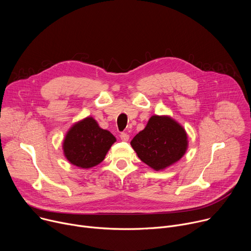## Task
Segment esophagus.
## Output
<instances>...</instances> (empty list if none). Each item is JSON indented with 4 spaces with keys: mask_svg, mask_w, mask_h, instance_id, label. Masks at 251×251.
Wrapping results in <instances>:
<instances>
[{
    "mask_svg": "<svg viewBox=\"0 0 251 251\" xmlns=\"http://www.w3.org/2000/svg\"><path fill=\"white\" fill-rule=\"evenodd\" d=\"M120 138H121L122 141H128L129 140V135L127 133L123 132V133L120 134Z\"/></svg>",
    "mask_w": 251,
    "mask_h": 251,
    "instance_id": "1",
    "label": "esophagus"
}]
</instances>
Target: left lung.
I'll use <instances>...</instances> for the list:
<instances>
[{"label": "left lung", "instance_id": "left-lung-1", "mask_svg": "<svg viewBox=\"0 0 251 251\" xmlns=\"http://www.w3.org/2000/svg\"><path fill=\"white\" fill-rule=\"evenodd\" d=\"M142 162L156 171L175 164L186 153L188 136L185 129L169 116H152L145 129L131 141Z\"/></svg>", "mask_w": 251, "mask_h": 251}]
</instances>
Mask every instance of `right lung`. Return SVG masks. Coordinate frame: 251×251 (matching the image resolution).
<instances>
[{
    "instance_id": "1",
    "label": "right lung",
    "mask_w": 251,
    "mask_h": 251,
    "mask_svg": "<svg viewBox=\"0 0 251 251\" xmlns=\"http://www.w3.org/2000/svg\"><path fill=\"white\" fill-rule=\"evenodd\" d=\"M116 138L99 127L92 117L75 123L65 135L63 154L76 167L89 169L100 164Z\"/></svg>"
}]
</instances>
